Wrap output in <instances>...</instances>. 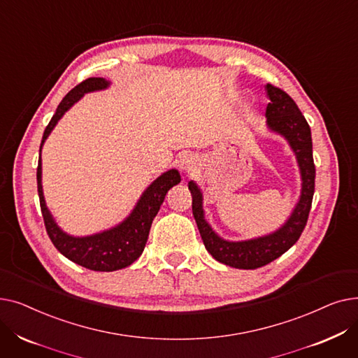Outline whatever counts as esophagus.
Returning a JSON list of instances; mask_svg holds the SVG:
<instances>
[{"label": "esophagus", "instance_id": "obj_1", "mask_svg": "<svg viewBox=\"0 0 358 358\" xmlns=\"http://www.w3.org/2000/svg\"><path fill=\"white\" fill-rule=\"evenodd\" d=\"M197 165H199V159L193 154H184L180 158V168L182 169V171H187V173L194 171Z\"/></svg>", "mask_w": 358, "mask_h": 358}]
</instances>
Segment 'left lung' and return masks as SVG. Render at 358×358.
I'll list each match as a JSON object with an SVG mask.
<instances>
[{"label":"left lung","instance_id":"left-lung-1","mask_svg":"<svg viewBox=\"0 0 358 358\" xmlns=\"http://www.w3.org/2000/svg\"><path fill=\"white\" fill-rule=\"evenodd\" d=\"M266 91L270 100L266 110L267 126L289 142L297 159L300 177H302L299 201L283 227L275 232L248 241L232 242L222 239L204 219L203 194L197 184L194 181L189 182V190L193 196V215L206 250L222 264L241 270H254L266 266L294 245L306 227L315 192L310 127L286 91L271 84L266 85Z\"/></svg>","mask_w":358,"mask_h":358}]
</instances>
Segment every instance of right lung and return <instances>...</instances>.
I'll list each match as a JSON object with an SVG mask.
<instances>
[{"mask_svg":"<svg viewBox=\"0 0 358 358\" xmlns=\"http://www.w3.org/2000/svg\"><path fill=\"white\" fill-rule=\"evenodd\" d=\"M108 85L110 81L104 78H88L72 88L59 103L53 117L46 126L39 152H42V146L56 123L59 122V119L75 103L81 100L84 94L106 90ZM180 181L181 177L177 169H169V171L159 176L148 187L138 200L135 209L117 227L88 236H72L58 227V223L55 222L48 209L42 189L41 157L39 165H37V192H39L41 209L46 232L52 243L56 250L75 262V264L94 271L122 270L141 257L148 241L150 224H152V220L161 208L165 194L173 185H177Z\"/></svg>","mask_w":358,"mask_h":358,"instance_id":"add662e5","label":"right lung"}]
</instances>
